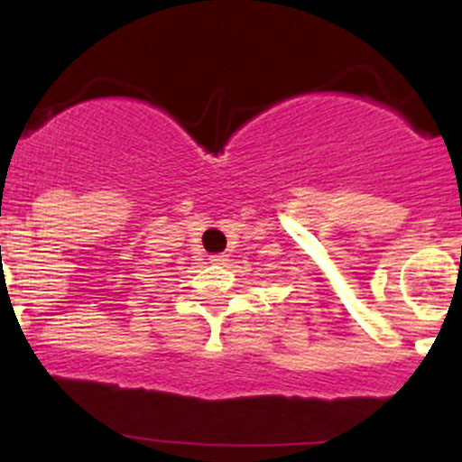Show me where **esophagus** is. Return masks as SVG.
I'll list each match as a JSON object with an SVG mask.
<instances>
[{
	"label": "esophagus",
	"instance_id": "obj_1",
	"mask_svg": "<svg viewBox=\"0 0 462 462\" xmlns=\"http://www.w3.org/2000/svg\"><path fill=\"white\" fill-rule=\"evenodd\" d=\"M208 261H210V263H213V264H224V263L227 261V258L224 256V254H215V256H210V258H208Z\"/></svg>",
	"mask_w": 462,
	"mask_h": 462
}]
</instances>
